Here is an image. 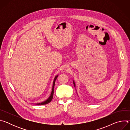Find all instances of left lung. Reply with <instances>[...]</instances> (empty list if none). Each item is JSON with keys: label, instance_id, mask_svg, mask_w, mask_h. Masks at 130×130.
Listing matches in <instances>:
<instances>
[{"label": "left lung", "instance_id": "obj_1", "mask_svg": "<svg viewBox=\"0 0 130 130\" xmlns=\"http://www.w3.org/2000/svg\"><path fill=\"white\" fill-rule=\"evenodd\" d=\"M73 85H74V86H75V88H76V83H75V81H74L73 80ZM76 91H77V90H76ZM77 95H78L77 91Z\"/></svg>", "mask_w": 130, "mask_h": 130}]
</instances>
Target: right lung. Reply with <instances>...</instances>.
<instances>
[{"instance_id": "obj_1", "label": "right lung", "mask_w": 130, "mask_h": 130, "mask_svg": "<svg viewBox=\"0 0 130 130\" xmlns=\"http://www.w3.org/2000/svg\"><path fill=\"white\" fill-rule=\"evenodd\" d=\"M59 76V74H58V75L57 76H55L54 78V80L53 81V84H52V89H51V93H50V96H49V97L46 99L45 100V101H42L41 102H39V103H33L34 104H36V105H44V104H48L49 103V102H51V101L52 100V98H53V93H54V84H55V80H56V79H57L58 77Z\"/></svg>"}]
</instances>
